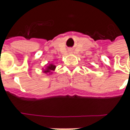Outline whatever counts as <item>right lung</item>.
I'll return each mask as SVG.
<instances>
[{
  "instance_id": "1",
  "label": "right lung",
  "mask_w": 130,
  "mask_h": 130,
  "mask_svg": "<svg viewBox=\"0 0 130 130\" xmlns=\"http://www.w3.org/2000/svg\"><path fill=\"white\" fill-rule=\"evenodd\" d=\"M56 65H54L53 62L51 63H49V64H47L46 65L45 68H42V72L44 74H46L47 75H50L51 74L53 73V71H54L56 70Z\"/></svg>"
}]
</instances>
